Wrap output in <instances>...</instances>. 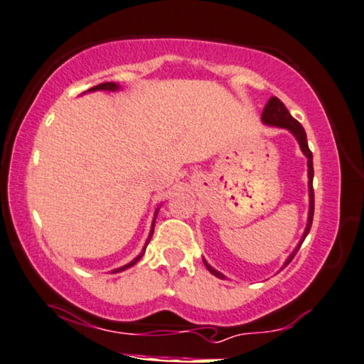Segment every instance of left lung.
<instances>
[{
	"mask_svg": "<svg viewBox=\"0 0 364 364\" xmlns=\"http://www.w3.org/2000/svg\"><path fill=\"white\" fill-rule=\"evenodd\" d=\"M262 122L268 125H277V127H283V129H288L290 132L295 135L296 140H299L301 151H304V154L307 156L309 159V193H310V210H309V224H307V229H305V234H304V239H301V242H304L305 237H307V234L310 232V227H312V220H314V186H312V179H314V163H312V151L309 149V142H307V134H305L304 127H301L300 122H296L295 118L290 115V112L287 110V107H284L282 100H278L277 96H271L269 102L266 103L264 110H262ZM300 242V246H301ZM300 246L295 249V252L291 254L290 257H288V261L284 262V266H288V262H290L293 257H295V254L299 252ZM205 266H207V269L210 271L212 274H215L218 278H224L222 277L218 271H215L212 268V266H208L207 262H205Z\"/></svg>",
	"mask_w": 364,
	"mask_h": 364,
	"instance_id": "obj_1",
	"label": "left lung"
}]
</instances>
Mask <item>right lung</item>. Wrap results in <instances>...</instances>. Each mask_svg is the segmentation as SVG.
Wrapping results in <instances>:
<instances>
[{"mask_svg": "<svg viewBox=\"0 0 364 364\" xmlns=\"http://www.w3.org/2000/svg\"><path fill=\"white\" fill-rule=\"evenodd\" d=\"M96 90H105V91H115V90H118V85H115V82H102V85H98V86H95V87H91L90 91H96ZM156 220V218H154ZM152 232L154 230H151V237H152ZM151 237H149V240H151ZM149 240H147V244H149ZM144 256V252L140 254V256H137L135 257V259L132 261V262H129V264H125V266H122V268H118V269H115L113 271V273H120V271H124V269H127V268H130V266H134L135 262H137L140 257Z\"/></svg>", "mask_w": 364, "mask_h": 364, "instance_id": "1", "label": "right lung"}]
</instances>
